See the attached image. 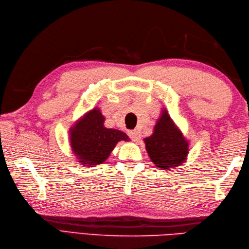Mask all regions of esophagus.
<instances>
[{"instance_id":"obj_1","label":"esophagus","mask_w":249,"mask_h":249,"mask_svg":"<svg viewBox=\"0 0 249 249\" xmlns=\"http://www.w3.org/2000/svg\"><path fill=\"white\" fill-rule=\"evenodd\" d=\"M128 135H129V137L131 139H133L134 141H139L140 140V138H141V134H140V131H138V130H130V131H128Z\"/></svg>"}]
</instances>
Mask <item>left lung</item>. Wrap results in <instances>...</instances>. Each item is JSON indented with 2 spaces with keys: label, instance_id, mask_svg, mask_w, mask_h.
<instances>
[{
  "label": "left lung",
  "instance_id": "1",
  "mask_svg": "<svg viewBox=\"0 0 249 249\" xmlns=\"http://www.w3.org/2000/svg\"><path fill=\"white\" fill-rule=\"evenodd\" d=\"M143 141L151 160L162 170L181 166L189 153L188 141L174 124L166 109L161 110L153 134Z\"/></svg>",
  "mask_w": 249,
  "mask_h": 249
}]
</instances>
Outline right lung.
Returning a JSON list of instances; mask_svg holds the SVG:
<instances>
[{
  "instance_id": "1",
  "label": "right lung",
  "mask_w": 249,
  "mask_h": 249,
  "mask_svg": "<svg viewBox=\"0 0 249 249\" xmlns=\"http://www.w3.org/2000/svg\"><path fill=\"white\" fill-rule=\"evenodd\" d=\"M105 116L95 107L70 128V144L81 166L93 167L107 160L120 141H129L123 131L105 127Z\"/></svg>"
}]
</instances>
